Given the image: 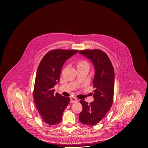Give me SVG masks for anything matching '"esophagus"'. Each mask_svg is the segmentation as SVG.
<instances>
[{
	"mask_svg": "<svg viewBox=\"0 0 148 148\" xmlns=\"http://www.w3.org/2000/svg\"><path fill=\"white\" fill-rule=\"evenodd\" d=\"M78 99L75 98V97H71V100H70V103H77L78 102Z\"/></svg>",
	"mask_w": 148,
	"mask_h": 148,
	"instance_id": "esophagus-1",
	"label": "esophagus"
}]
</instances>
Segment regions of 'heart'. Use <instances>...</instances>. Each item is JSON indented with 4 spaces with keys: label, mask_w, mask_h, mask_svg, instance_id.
<instances>
[{
    "label": "heart",
    "mask_w": 148,
    "mask_h": 148,
    "mask_svg": "<svg viewBox=\"0 0 148 148\" xmlns=\"http://www.w3.org/2000/svg\"><path fill=\"white\" fill-rule=\"evenodd\" d=\"M76 65L77 69L82 68H89V64L88 62L84 59H79L76 62Z\"/></svg>",
    "instance_id": "heart-1"
}]
</instances>
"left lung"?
<instances>
[{
	"label": "left lung",
	"mask_w": 148,
	"mask_h": 148,
	"mask_svg": "<svg viewBox=\"0 0 148 148\" xmlns=\"http://www.w3.org/2000/svg\"><path fill=\"white\" fill-rule=\"evenodd\" d=\"M79 53L90 59L95 70L93 85L94 101L88 104L80 101L83 110L79 120L82 124L95 125L104 118L112 105L114 93V71L108 55L98 49L85 50Z\"/></svg>",
	"instance_id": "left-lung-1"
}]
</instances>
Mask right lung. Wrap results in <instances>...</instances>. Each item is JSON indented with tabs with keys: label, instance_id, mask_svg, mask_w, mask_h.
<instances>
[{
	"label": "right lung",
	"instance_id": "obj_1",
	"mask_svg": "<svg viewBox=\"0 0 148 148\" xmlns=\"http://www.w3.org/2000/svg\"><path fill=\"white\" fill-rule=\"evenodd\" d=\"M78 52L77 50L56 49L48 52L39 64L34 83V98L35 105L44 122L56 125L61 122L63 113L70 98L53 89L59 81L65 62Z\"/></svg>",
	"mask_w": 148,
	"mask_h": 148
}]
</instances>
